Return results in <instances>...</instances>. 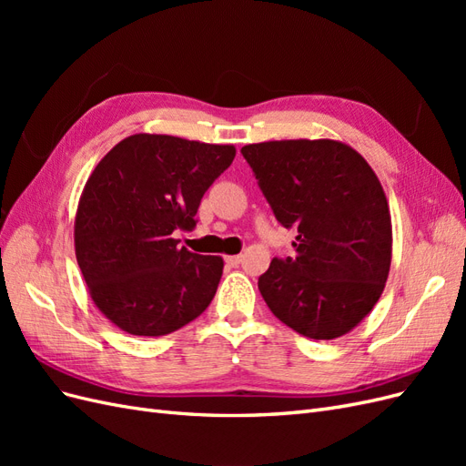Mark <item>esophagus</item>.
I'll return each mask as SVG.
<instances>
[{"label": "esophagus", "instance_id": "obj_1", "mask_svg": "<svg viewBox=\"0 0 466 466\" xmlns=\"http://www.w3.org/2000/svg\"><path fill=\"white\" fill-rule=\"evenodd\" d=\"M241 260H243V257H241V255H231V257H225V262H228L229 266H238V264H241Z\"/></svg>", "mask_w": 466, "mask_h": 466}]
</instances>
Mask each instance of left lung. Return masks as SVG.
I'll use <instances>...</instances> for the list:
<instances>
[{
    "label": "left lung",
    "instance_id": "obj_1",
    "mask_svg": "<svg viewBox=\"0 0 466 466\" xmlns=\"http://www.w3.org/2000/svg\"><path fill=\"white\" fill-rule=\"evenodd\" d=\"M243 157L284 228L298 229L295 257L258 278L270 311L295 332L334 340L371 313L385 289L392 225L370 163L336 139L248 144Z\"/></svg>",
    "mask_w": 466,
    "mask_h": 466
}]
</instances>
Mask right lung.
<instances>
[{
  "label": "right lung",
  "mask_w": 466,
  "mask_h": 466,
  "mask_svg": "<svg viewBox=\"0 0 466 466\" xmlns=\"http://www.w3.org/2000/svg\"><path fill=\"white\" fill-rule=\"evenodd\" d=\"M235 146L165 134L124 137L93 168L76 211V258L93 303L134 336H165L200 317L223 274L221 257L178 247L204 192Z\"/></svg>",
  "instance_id": "obj_1"
}]
</instances>
